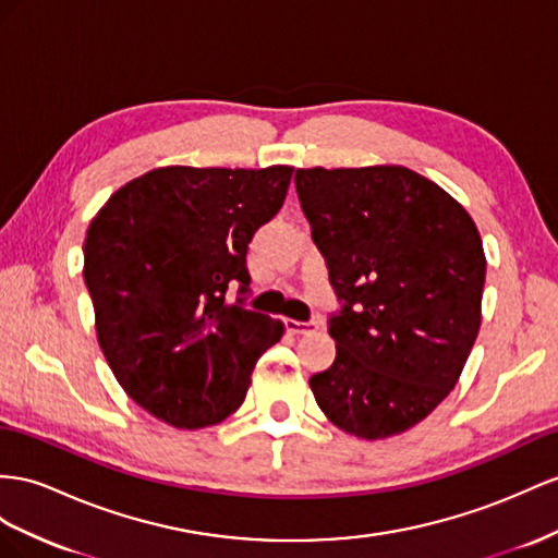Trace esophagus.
<instances>
[{
    "label": "esophagus",
    "mask_w": 558,
    "mask_h": 558,
    "mask_svg": "<svg viewBox=\"0 0 558 558\" xmlns=\"http://www.w3.org/2000/svg\"><path fill=\"white\" fill-rule=\"evenodd\" d=\"M284 327H288L290 335H308V332H316L318 330V323H313V320L302 323V320L288 318V320H284Z\"/></svg>",
    "instance_id": "1"
}]
</instances>
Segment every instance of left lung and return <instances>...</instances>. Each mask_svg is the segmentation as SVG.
<instances>
[{
  "label": "left lung",
  "instance_id": "8db88e82",
  "mask_svg": "<svg viewBox=\"0 0 558 558\" xmlns=\"http://www.w3.org/2000/svg\"><path fill=\"white\" fill-rule=\"evenodd\" d=\"M299 203L344 302L337 359L308 379L341 432H408L460 379L481 327L485 254L469 211L401 165L296 169Z\"/></svg>",
  "mask_w": 558,
  "mask_h": 558
}]
</instances>
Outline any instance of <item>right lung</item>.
Here are the masks:
<instances>
[{
	"label": "right lung",
	"instance_id": "right-lung-1",
	"mask_svg": "<svg viewBox=\"0 0 558 558\" xmlns=\"http://www.w3.org/2000/svg\"><path fill=\"white\" fill-rule=\"evenodd\" d=\"M294 167H157L108 197L84 238L96 337L124 393L177 428L231 417L284 323L226 302Z\"/></svg>",
	"mask_w": 558,
	"mask_h": 558
}]
</instances>
